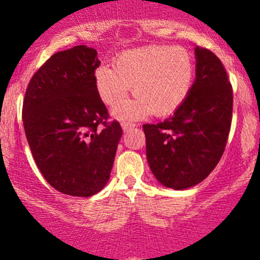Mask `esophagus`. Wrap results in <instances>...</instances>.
<instances>
[{"label": "esophagus", "instance_id": "obj_1", "mask_svg": "<svg viewBox=\"0 0 260 260\" xmlns=\"http://www.w3.org/2000/svg\"><path fill=\"white\" fill-rule=\"evenodd\" d=\"M135 127H137V124H135V123H131V122H123L122 123V128H123V131H124V132L133 129Z\"/></svg>", "mask_w": 260, "mask_h": 260}]
</instances>
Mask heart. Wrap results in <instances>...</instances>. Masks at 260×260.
Segmentation results:
<instances>
[{"label": "heart", "mask_w": 260, "mask_h": 260, "mask_svg": "<svg viewBox=\"0 0 260 260\" xmlns=\"http://www.w3.org/2000/svg\"><path fill=\"white\" fill-rule=\"evenodd\" d=\"M195 74V59L188 50L147 46L118 55L113 69L99 67L94 83L101 101L111 108L124 103L132 86L137 98L114 114L120 119H138L151 112L156 117L176 112L190 95Z\"/></svg>", "instance_id": "b5f03b06"}]
</instances>
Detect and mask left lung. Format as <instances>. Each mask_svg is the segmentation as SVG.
<instances>
[{"mask_svg": "<svg viewBox=\"0 0 260 260\" xmlns=\"http://www.w3.org/2000/svg\"><path fill=\"white\" fill-rule=\"evenodd\" d=\"M196 79L185 103L157 124H143L147 161L157 181L183 190L205 180L224 153L233 88L219 57L196 46Z\"/></svg>", "mask_w": 260, "mask_h": 260, "instance_id": "obj_1", "label": "left lung"}]
</instances>
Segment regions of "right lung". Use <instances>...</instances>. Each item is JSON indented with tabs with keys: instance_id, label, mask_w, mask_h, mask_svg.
<instances>
[{
	"instance_id": "1",
	"label": "right lung",
	"mask_w": 260,
	"mask_h": 260,
	"mask_svg": "<svg viewBox=\"0 0 260 260\" xmlns=\"http://www.w3.org/2000/svg\"><path fill=\"white\" fill-rule=\"evenodd\" d=\"M96 50L78 45L52 55L34 74L22 106L31 153L55 190L89 198L108 182L122 128L108 122L94 73Z\"/></svg>"
}]
</instances>
